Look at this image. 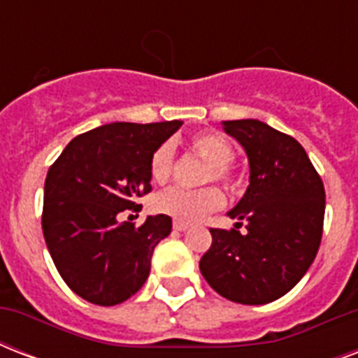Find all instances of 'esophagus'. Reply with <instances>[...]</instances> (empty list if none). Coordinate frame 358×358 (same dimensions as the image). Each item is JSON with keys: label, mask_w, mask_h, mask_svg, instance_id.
I'll return each mask as SVG.
<instances>
[{"label": "esophagus", "mask_w": 358, "mask_h": 358, "mask_svg": "<svg viewBox=\"0 0 358 358\" xmlns=\"http://www.w3.org/2000/svg\"><path fill=\"white\" fill-rule=\"evenodd\" d=\"M173 227H174V230H180V232H184V230L189 229V223H185V221H174Z\"/></svg>", "instance_id": "esophagus-1"}]
</instances>
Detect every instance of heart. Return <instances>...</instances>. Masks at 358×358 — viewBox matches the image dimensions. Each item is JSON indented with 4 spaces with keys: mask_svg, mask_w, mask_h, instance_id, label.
Returning a JSON list of instances; mask_svg holds the SVG:
<instances>
[{
    "mask_svg": "<svg viewBox=\"0 0 358 358\" xmlns=\"http://www.w3.org/2000/svg\"><path fill=\"white\" fill-rule=\"evenodd\" d=\"M189 150L199 159L206 163L202 171L201 184L224 185L227 189L236 193L241 189V178L236 174L232 162H234V146L224 139L223 135L215 131H201L189 139ZM174 152L169 143H163L152 152L148 171L156 184H167L173 176ZM223 193L217 187H202V189H169L156 196L154 206L157 212L171 215L178 221H199L208 213L215 212L223 206Z\"/></svg>",
    "mask_w": 358,
    "mask_h": 358,
    "instance_id": "1",
    "label": "heart"
}]
</instances>
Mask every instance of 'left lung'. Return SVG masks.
<instances>
[{"label":"left lung","mask_w":358,"mask_h":358,"mask_svg":"<svg viewBox=\"0 0 358 358\" xmlns=\"http://www.w3.org/2000/svg\"><path fill=\"white\" fill-rule=\"evenodd\" d=\"M249 157L250 184L229 215L236 229H210L201 273L219 295L266 305L299 282L322 243L325 189L305 148L255 119L224 120ZM245 227L243 233L237 230Z\"/></svg>","instance_id":"obj_1"}]
</instances>
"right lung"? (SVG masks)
Here are the masks:
<instances>
[{"mask_svg":"<svg viewBox=\"0 0 358 358\" xmlns=\"http://www.w3.org/2000/svg\"><path fill=\"white\" fill-rule=\"evenodd\" d=\"M182 120L113 122L78 135L48 171L42 232L48 250L74 294L113 306L137 294L150 273L156 245L173 229L169 215L139 227L120 213L139 212L148 195L152 152Z\"/></svg>","mask_w":358,"mask_h":358,"instance_id":"1","label":"right lung"}]
</instances>
